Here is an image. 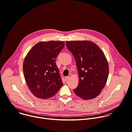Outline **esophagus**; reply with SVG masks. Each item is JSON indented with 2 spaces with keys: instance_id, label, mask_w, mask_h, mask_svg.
<instances>
[{
  "instance_id": "esophagus-1",
  "label": "esophagus",
  "mask_w": 132,
  "mask_h": 132,
  "mask_svg": "<svg viewBox=\"0 0 132 132\" xmlns=\"http://www.w3.org/2000/svg\"><path fill=\"white\" fill-rule=\"evenodd\" d=\"M70 78V76H66V77H65V79L66 80H67L69 79Z\"/></svg>"
}]
</instances>
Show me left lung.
Masks as SVG:
<instances>
[{"label":"left lung","mask_w":132,"mask_h":132,"mask_svg":"<svg viewBox=\"0 0 132 132\" xmlns=\"http://www.w3.org/2000/svg\"><path fill=\"white\" fill-rule=\"evenodd\" d=\"M74 56L79 75L75 93L84 100L95 98L105 87L109 73L105 56L94 43L87 41H66Z\"/></svg>","instance_id":"1"}]
</instances>
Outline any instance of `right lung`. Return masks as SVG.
Instances as JSON below:
<instances>
[{"label": "right lung", "instance_id": "obj_1", "mask_svg": "<svg viewBox=\"0 0 132 132\" xmlns=\"http://www.w3.org/2000/svg\"><path fill=\"white\" fill-rule=\"evenodd\" d=\"M64 44L63 41L40 42L34 45L26 56L23 63L24 77L36 97L48 98L62 87L56 58Z\"/></svg>", "mask_w": 132, "mask_h": 132}]
</instances>
